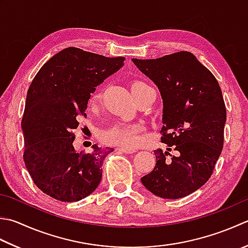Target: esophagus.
<instances>
[{
	"mask_svg": "<svg viewBox=\"0 0 248 248\" xmlns=\"http://www.w3.org/2000/svg\"><path fill=\"white\" fill-rule=\"evenodd\" d=\"M118 150H120V152H123L124 154H132V153H134V149L133 148H127V147H119Z\"/></svg>",
	"mask_w": 248,
	"mask_h": 248,
	"instance_id": "esophagus-1",
	"label": "esophagus"
}]
</instances>
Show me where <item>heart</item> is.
<instances>
[{
    "instance_id": "b5f03b06",
    "label": "heart",
    "mask_w": 248,
    "mask_h": 248,
    "mask_svg": "<svg viewBox=\"0 0 248 248\" xmlns=\"http://www.w3.org/2000/svg\"><path fill=\"white\" fill-rule=\"evenodd\" d=\"M148 85L143 81H133L131 85V90L134 96H137L140 91L146 88ZM101 93L95 92L91 96L90 105L94 106L100 102ZM143 130V125L140 124H127V123H116L111 124L109 128L103 131L102 140L105 143L119 145L123 147H133L140 140V132Z\"/></svg>"
}]
</instances>
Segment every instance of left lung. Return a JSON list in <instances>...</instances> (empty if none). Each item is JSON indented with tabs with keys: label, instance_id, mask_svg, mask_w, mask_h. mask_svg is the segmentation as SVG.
<instances>
[{
	"label": "left lung",
	"instance_id": "obj_1",
	"mask_svg": "<svg viewBox=\"0 0 248 248\" xmlns=\"http://www.w3.org/2000/svg\"><path fill=\"white\" fill-rule=\"evenodd\" d=\"M132 61L161 94L160 132L168 147L166 152L155 150L156 166L140 182L155 196L184 198L208 181L221 154L227 118L221 89L210 70L189 51Z\"/></svg>",
	"mask_w": 248,
	"mask_h": 248
}]
</instances>
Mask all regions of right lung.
Masks as SVG:
<instances>
[{"label":"right lung","instance_id":"add662e5","mask_svg":"<svg viewBox=\"0 0 248 248\" xmlns=\"http://www.w3.org/2000/svg\"><path fill=\"white\" fill-rule=\"evenodd\" d=\"M124 61L69 47L51 57L29 87L23 160L34 184L56 200L79 201L99 186L104 159L114 149L93 145L90 153L76 152L73 130L86 116L90 93Z\"/></svg>","mask_w":248,"mask_h":248}]
</instances>
